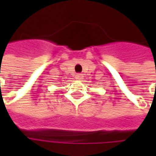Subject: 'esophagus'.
I'll return each mask as SVG.
<instances>
[{
	"mask_svg": "<svg viewBox=\"0 0 156 156\" xmlns=\"http://www.w3.org/2000/svg\"><path fill=\"white\" fill-rule=\"evenodd\" d=\"M75 78H76L77 80H81V78H82V75H81V74H77V75H75Z\"/></svg>",
	"mask_w": 156,
	"mask_h": 156,
	"instance_id": "34e87169",
	"label": "esophagus"
}]
</instances>
